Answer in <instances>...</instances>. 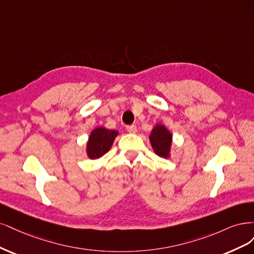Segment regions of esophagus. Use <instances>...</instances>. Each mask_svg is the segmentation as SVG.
<instances>
[{"label": "esophagus", "instance_id": "esophagus-1", "mask_svg": "<svg viewBox=\"0 0 254 254\" xmlns=\"http://www.w3.org/2000/svg\"><path fill=\"white\" fill-rule=\"evenodd\" d=\"M127 132L130 133V134H135L137 132V127L135 125H132V126H127Z\"/></svg>", "mask_w": 254, "mask_h": 254}]
</instances>
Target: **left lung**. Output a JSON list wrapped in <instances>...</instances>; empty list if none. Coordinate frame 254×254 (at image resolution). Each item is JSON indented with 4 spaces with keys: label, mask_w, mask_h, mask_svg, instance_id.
<instances>
[{
    "label": "left lung",
    "mask_w": 254,
    "mask_h": 254,
    "mask_svg": "<svg viewBox=\"0 0 254 254\" xmlns=\"http://www.w3.org/2000/svg\"><path fill=\"white\" fill-rule=\"evenodd\" d=\"M172 134L163 125H156L150 134V141L154 152L162 158H169L172 145Z\"/></svg>",
    "instance_id": "obj_1"
}]
</instances>
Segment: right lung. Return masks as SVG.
<instances>
[{"label":"right lung","mask_w":254,"mask_h":254,"mask_svg":"<svg viewBox=\"0 0 254 254\" xmlns=\"http://www.w3.org/2000/svg\"><path fill=\"white\" fill-rule=\"evenodd\" d=\"M117 135V130L108 129L103 127L93 129L86 144V153L88 158L97 159L102 157L104 154L110 151Z\"/></svg>","instance_id":"right-lung-1"}]
</instances>
